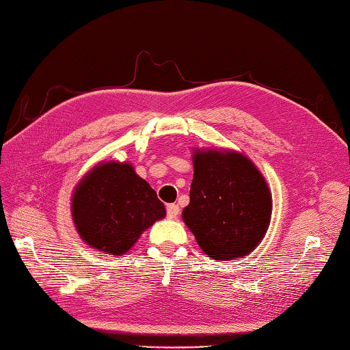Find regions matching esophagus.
<instances>
[{
	"instance_id": "obj_1",
	"label": "esophagus",
	"mask_w": 350,
	"mask_h": 350,
	"mask_svg": "<svg viewBox=\"0 0 350 350\" xmlns=\"http://www.w3.org/2000/svg\"><path fill=\"white\" fill-rule=\"evenodd\" d=\"M178 213H180L178 204H167V218L175 219L176 217H178Z\"/></svg>"
}]
</instances>
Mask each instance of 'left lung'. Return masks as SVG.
<instances>
[{
  "label": "left lung",
  "mask_w": 350,
  "mask_h": 350,
  "mask_svg": "<svg viewBox=\"0 0 350 350\" xmlns=\"http://www.w3.org/2000/svg\"><path fill=\"white\" fill-rule=\"evenodd\" d=\"M191 203L183 221L213 260L246 256L266 235L272 195L261 172L240 152L195 149Z\"/></svg>",
  "instance_id": "obj_1"
}]
</instances>
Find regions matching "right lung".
<instances>
[{"mask_svg": "<svg viewBox=\"0 0 350 350\" xmlns=\"http://www.w3.org/2000/svg\"><path fill=\"white\" fill-rule=\"evenodd\" d=\"M165 217L164 204L129 163H100L78 183L72 218L90 247L124 255L139 235Z\"/></svg>", "mask_w": 350, "mask_h": 350, "instance_id": "add662e5", "label": "right lung"}]
</instances>
